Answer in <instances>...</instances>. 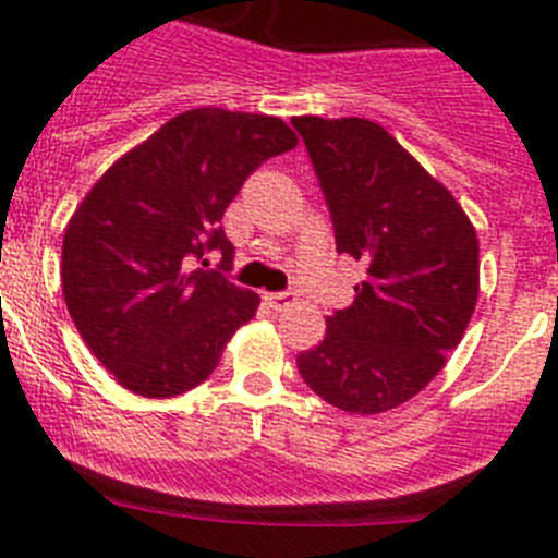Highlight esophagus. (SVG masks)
Here are the masks:
<instances>
[{
	"mask_svg": "<svg viewBox=\"0 0 558 558\" xmlns=\"http://www.w3.org/2000/svg\"><path fill=\"white\" fill-rule=\"evenodd\" d=\"M263 299H265V304H268V307H274V310H288L290 304L295 302L293 293H265Z\"/></svg>",
	"mask_w": 558,
	"mask_h": 558,
	"instance_id": "esophagus-1",
	"label": "esophagus"
}]
</instances>
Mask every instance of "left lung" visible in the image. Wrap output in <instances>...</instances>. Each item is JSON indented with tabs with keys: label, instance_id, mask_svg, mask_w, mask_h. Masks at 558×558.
<instances>
[{
	"label": "left lung",
	"instance_id": "1",
	"mask_svg": "<svg viewBox=\"0 0 558 558\" xmlns=\"http://www.w3.org/2000/svg\"><path fill=\"white\" fill-rule=\"evenodd\" d=\"M335 223V243L366 265L352 307L295 357L324 402L357 416L399 408L447 366L481 290L477 234L452 192L383 125L293 117Z\"/></svg>",
	"mask_w": 558,
	"mask_h": 558
}]
</instances>
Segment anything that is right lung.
<instances>
[{"mask_svg":"<svg viewBox=\"0 0 558 558\" xmlns=\"http://www.w3.org/2000/svg\"><path fill=\"white\" fill-rule=\"evenodd\" d=\"M295 145L279 117L192 108L113 161L77 204L63 231V302L122 388L170 399L201 386L254 318V290L195 263L218 248L231 268L226 206L256 167Z\"/></svg>","mask_w":558,"mask_h":558,"instance_id":"add662e5","label":"right lung"}]
</instances>
